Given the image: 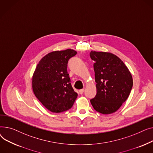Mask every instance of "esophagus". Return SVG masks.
Instances as JSON below:
<instances>
[{
	"label": "esophagus",
	"mask_w": 153,
	"mask_h": 153,
	"mask_svg": "<svg viewBox=\"0 0 153 153\" xmlns=\"http://www.w3.org/2000/svg\"><path fill=\"white\" fill-rule=\"evenodd\" d=\"M84 91H85L84 89H80V90L79 91V93L80 94H82L84 93Z\"/></svg>",
	"instance_id": "1"
}]
</instances>
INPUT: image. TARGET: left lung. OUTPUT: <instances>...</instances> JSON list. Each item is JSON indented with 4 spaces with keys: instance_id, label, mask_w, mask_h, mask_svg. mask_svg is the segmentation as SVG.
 <instances>
[{
    "instance_id": "left-lung-1",
    "label": "left lung",
    "mask_w": 153,
    "mask_h": 153,
    "mask_svg": "<svg viewBox=\"0 0 153 153\" xmlns=\"http://www.w3.org/2000/svg\"><path fill=\"white\" fill-rule=\"evenodd\" d=\"M97 93L90 100L93 108L102 114L117 111L127 100L133 86L130 71L123 61L110 52L91 51Z\"/></svg>"
}]
</instances>
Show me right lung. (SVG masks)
Wrapping results in <instances>:
<instances>
[{"instance_id": "add662e5", "label": "right lung", "mask_w": 153, "mask_h": 153, "mask_svg": "<svg viewBox=\"0 0 153 153\" xmlns=\"http://www.w3.org/2000/svg\"><path fill=\"white\" fill-rule=\"evenodd\" d=\"M76 53L71 49L51 52L43 57L36 67L32 77L34 94L52 112L70 109L77 97L67 73L68 60Z\"/></svg>"}]
</instances>
